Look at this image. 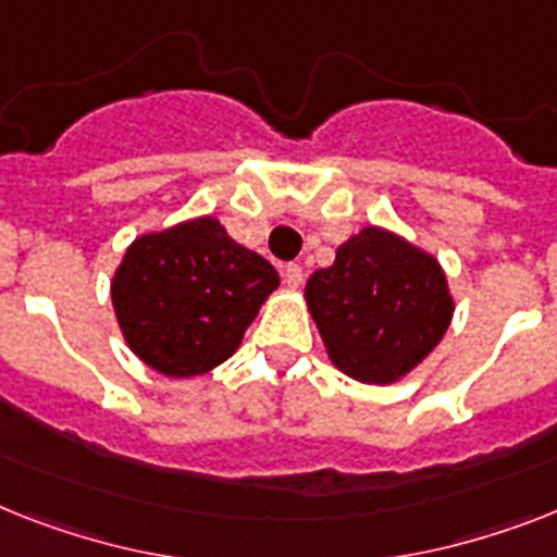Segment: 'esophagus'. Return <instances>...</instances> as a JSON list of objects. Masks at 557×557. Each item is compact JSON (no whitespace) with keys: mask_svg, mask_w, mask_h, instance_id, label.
Returning <instances> with one entry per match:
<instances>
[{"mask_svg":"<svg viewBox=\"0 0 557 557\" xmlns=\"http://www.w3.org/2000/svg\"><path fill=\"white\" fill-rule=\"evenodd\" d=\"M282 273L287 287H301V282H305V270L298 268V264H284Z\"/></svg>","mask_w":557,"mask_h":557,"instance_id":"1","label":"esophagus"}]
</instances>
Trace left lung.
I'll list each match as a JSON object with an SVG mask.
<instances>
[{
  "instance_id": "1",
  "label": "left lung",
  "mask_w": 557,
  "mask_h": 557,
  "mask_svg": "<svg viewBox=\"0 0 557 557\" xmlns=\"http://www.w3.org/2000/svg\"><path fill=\"white\" fill-rule=\"evenodd\" d=\"M307 305L333 364L367 384H393L421 364L453 319L444 270L410 242L364 227L307 282Z\"/></svg>"
}]
</instances>
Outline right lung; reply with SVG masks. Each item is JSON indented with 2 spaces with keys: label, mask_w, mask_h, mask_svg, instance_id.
Segmentation results:
<instances>
[{
  "label": "right lung",
  "mask_w": 557,
  "mask_h": 557,
  "mask_svg": "<svg viewBox=\"0 0 557 557\" xmlns=\"http://www.w3.org/2000/svg\"><path fill=\"white\" fill-rule=\"evenodd\" d=\"M275 287L273 264L205 215L136 238L113 275V307L147 367L187 379L236 352Z\"/></svg>",
  "instance_id": "add662e5"
}]
</instances>
